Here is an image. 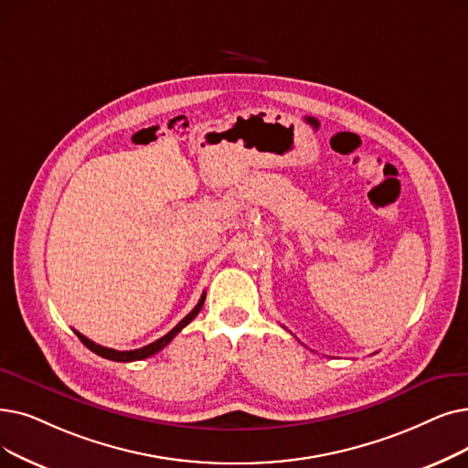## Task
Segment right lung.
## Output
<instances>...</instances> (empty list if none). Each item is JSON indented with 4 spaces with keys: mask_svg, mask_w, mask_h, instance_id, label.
<instances>
[{
    "mask_svg": "<svg viewBox=\"0 0 468 468\" xmlns=\"http://www.w3.org/2000/svg\"><path fill=\"white\" fill-rule=\"evenodd\" d=\"M205 298H207V292H202V296H200V300H198V303L197 306L184 317L181 319L176 327L168 333V335H165L162 338H158V340H154V342H151L149 346H144V348H139V350H126V352H118V350H112V348H105V346H99V344H95L93 340H90V338H86L84 335H80L78 331H74L76 335H78V338L82 340V344L84 346H88L91 352H95L97 356H101V357H105V359H111V361H137V359H145V357H151V356H154L156 352H160L162 348H166L168 344L172 342V338L186 327V324H189L197 315H198V312H200V308H202V303H205Z\"/></svg>",
    "mask_w": 468,
    "mask_h": 468,
    "instance_id": "obj_1",
    "label": "right lung"
}]
</instances>
